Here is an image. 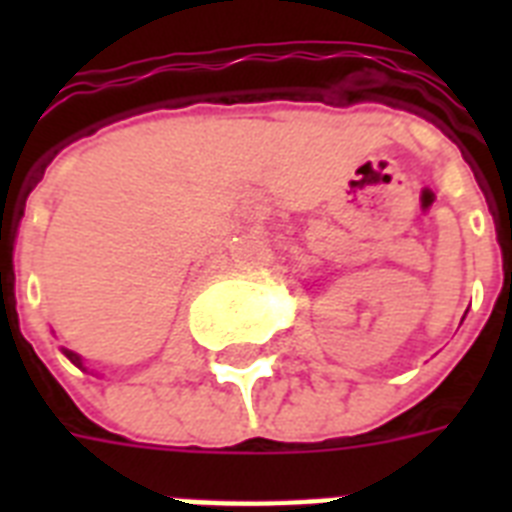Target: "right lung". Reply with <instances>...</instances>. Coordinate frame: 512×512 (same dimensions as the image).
<instances>
[{
    "instance_id": "1",
    "label": "right lung",
    "mask_w": 512,
    "mask_h": 512,
    "mask_svg": "<svg viewBox=\"0 0 512 512\" xmlns=\"http://www.w3.org/2000/svg\"><path fill=\"white\" fill-rule=\"evenodd\" d=\"M63 350V356L68 358V361H71V364H76L79 366V369H87V366H84V361H82V356H79V353H74V350H68V348H60Z\"/></svg>"
}]
</instances>
